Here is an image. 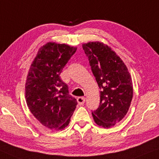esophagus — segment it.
I'll list each match as a JSON object with an SVG mask.
<instances>
[{
    "instance_id": "1",
    "label": "esophagus",
    "mask_w": 159,
    "mask_h": 159,
    "mask_svg": "<svg viewBox=\"0 0 159 159\" xmlns=\"http://www.w3.org/2000/svg\"><path fill=\"white\" fill-rule=\"evenodd\" d=\"M85 100H86V99H85V97H80L78 98V99H77V102H78V103H79V105H83V104H84Z\"/></svg>"
}]
</instances>
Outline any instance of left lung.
Instances as JSON below:
<instances>
[{
    "label": "left lung",
    "mask_w": 159,
    "mask_h": 159,
    "mask_svg": "<svg viewBox=\"0 0 159 159\" xmlns=\"http://www.w3.org/2000/svg\"><path fill=\"white\" fill-rule=\"evenodd\" d=\"M100 91V105L92 111L96 124L109 128L127 115L133 96V80L121 58L101 42L83 44Z\"/></svg>",
    "instance_id": "left-lung-1"
}]
</instances>
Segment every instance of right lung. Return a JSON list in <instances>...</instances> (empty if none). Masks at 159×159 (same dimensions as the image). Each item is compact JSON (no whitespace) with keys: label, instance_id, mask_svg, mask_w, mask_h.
I'll use <instances>...</instances> for the list:
<instances>
[{"label":"right lung","instance_id":"right-lung-1","mask_svg":"<svg viewBox=\"0 0 159 159\" xmlns=\"http://www.w3.org/2000/svg\"><path fill=\"white\" fill-rule=\"evenodd\" d=\"M76 47L49 42L38 50L26 76L25 98L34 117L50 129H63L70 123L77 101L60 79L62 69Z\"/></svg>","mask_w":159,"mask_h":159}]
</instances>
